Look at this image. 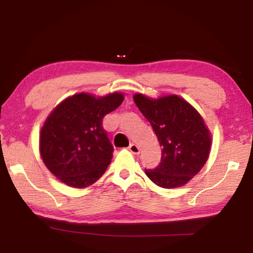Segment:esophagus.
<instances>
[{"mask_svg":"<svg viewBox=\"0 0 253 253\" xmlns=\"http://www.w3.org/2000/svg\"><path fill=\"white\" fill-rule=\"evenodd\" d=\"M128 149L132 153V154H139V147L137 146L136 144H130L129 147H128Z\"/></svg>","mask_w":253,"mask_h":253,"instance_id":"esophagus-1","label":"esophagus"}]
</instances>
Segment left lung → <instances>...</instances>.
I'll use <instances>...</instances> for the list:
<instances>
[{"label": "left lung", "mask_w": 253, "mask_h": 253, "mask_svg": "<svg viewBox=\"0 0 253 253\" xmlns=\"http://www.w3.org/2000/svg\"><path fill=\"white\" fill-rule=\"evenodd\" d=\"M134 101L151 124L162 146L160 165L145 169V173L161 187L185 185L209 158L211 136L203 118L176 95L151 99L136 93Z\"/></svg>", "instance_id": "1"}]
</instances>
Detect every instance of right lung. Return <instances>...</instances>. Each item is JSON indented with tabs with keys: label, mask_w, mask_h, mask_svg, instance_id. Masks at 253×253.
I'll return each instance as SVG.
<instances>
[{
	"label": "right lung",
	"mask_w": 253,
	"mask_h": 253,
	"mask_svg": "<svg viewBox=\"0 0 253 253\" xmlns=\"http://www.w3.org/2000/svg\"><path fill=\"white\" fill-rule=\"evenodd\" d=\"M123 93L98 97L81 92L67 98L46 118L40 134V154L62 183L84 188L106 172L114 147L102 118L121 106Z\"/></svg>",
	"instance_id": "obj_1"
}]
</instances>
